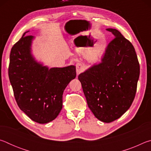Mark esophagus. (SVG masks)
<instances>
[{
  "instance_id": "1",
  "label": "esophagus",
  "mask_w": 151,
  "mask_h": 151,
  "mask_svg": "<svg viewBox=\"0 0 151 151\" xmlns=\"http://www.w3.org/2000/svg\"><path fill=\"white\" fill-rule=\"evenodd\" d=\"M84 70H85V66L83 63H78L76 65V73L77 75H79V74L81 73L82 72H83Z\"/></svg>"
}]
</instances>
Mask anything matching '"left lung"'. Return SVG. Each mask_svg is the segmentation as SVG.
<instances>
[{
    "label": "left lung",
    "mask_w": 151,
    "mask_h": 151,
    "mask_svg": "<svg viewBox=\"0 0 151 151\" xmlns=\"http://www.w3.org/2000/svg\"><path fill=\"white\" fill-rule=\"evenodd\" d=\"M114 35L102 63L78 75L86 102L100 121L111 122L121 117L133 102L140 65L132 43L118 30L107 29Z\"/></svg>",
    "instance_id": "8db88e82"
}]
</instances>
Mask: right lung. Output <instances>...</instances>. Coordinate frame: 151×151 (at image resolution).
Returning <instances> with one entry per match:
<instances>
[{
  "instance_id": "add662e5",
  "label": "right lung",
  "mask_w": 151,
  "mask_h": 151,
  "mask_svg": "<svg viewBox=\"0 0 151 151\" xmlns=\"http://www.w3.org/2000/svg\"><path fill=\"white\" fill-rule=\"evenodd\" d=\"M26 32L11 48L9 80L20 110L33 121L47 123L62 109L63 91L76 77V68L48 69L36 62L30 54L33 37L25 35Z\"/></svg>"
}]
</instances>
